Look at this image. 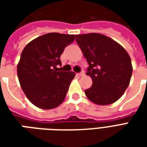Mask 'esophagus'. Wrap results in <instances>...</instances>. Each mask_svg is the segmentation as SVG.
Here are the masks:
<instances>
[{"label": "esophagus", "mask_w": 147, "mask_h": 147, "mask_svg": "<svg viewBox=\"0 0 147 147\" xmlns=\"http://www.w3.org/2000/svg\"><path fill=\"white\" fill-rule=\"evenodd\" d=\"M78 76H84V71H81V72H80V73L77 74Z\"/></svg>", "instance_id": "obj_1"}]
</instances>
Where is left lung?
Returning <instances> with one entry per match:
<instances>
[{"instance_id":"1","label":"left lung","mask_w":147,"mask_h":147,"mask_svg":"<svg viewBox=\"0 0 147 147\" xmlns=\"http://www.w3.org/2000/svg\"><path fill=\"white\" fill-rule=\"evenodd\" d=\"M76 37L89 64L86 75L93 81L92 86L85 90L87 98L100 105L117 102L127 88L132 74L128 53L119 43L101 34Z\"/></svg>"}]
</instances>
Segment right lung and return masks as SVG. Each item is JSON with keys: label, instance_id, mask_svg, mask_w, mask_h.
<instances>
[{"label": "right lung", "instance_id": "obj_1", "mask_svg": "<svg viewBox=\"0 0 147 147\" xmlns=\"http://www.w3.org/2000/svg\"><path fill=\"white\" fill-rule=\"evenodd\" d=\"M74 34L49 33L29 42L20 56L17 75L22 90L33 105L43 109L64 102L73 71H62L61 55L75 40Z\"/></svg>", "mask_w": 147, "mask_h": 147}]
</instances>
